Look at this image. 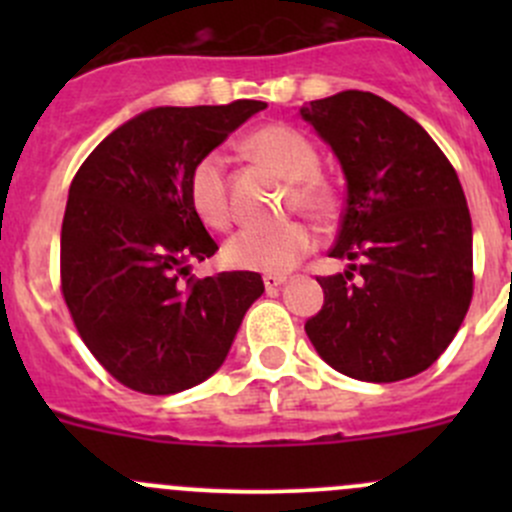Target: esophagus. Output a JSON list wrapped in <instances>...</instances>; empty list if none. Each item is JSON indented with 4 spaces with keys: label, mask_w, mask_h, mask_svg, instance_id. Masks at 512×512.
Listing matches in <instances>:
<instances>
[{
    "label": "esophagus",
    "mask_w": 512,
    "mask_h": 512,
    "mask_svg": "<svg viewBox=\"0 0 512 512\" xmlns=\"http://www.w3.org/2000/svg\"><path fill=\"white\" fill-rule=\"evenodd\" d=\"M285 280H287L285 275H265V277H262V282H265L267 292H275L277 287L285 285Z\"/></svg>",
    "instance_id": "34e87169"
}]
</instances>
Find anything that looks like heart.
I'll return each mask as SVG.
<instances>
[{
	"instance_id": "1",
	"label": "heart",
	"mask_w": 512,
	"mask_h": 512,
	"mask_svg": "<svg viewBox=\"0 0 512 512\" xmlns=\"http://www.w3.org/2000/svg\"><path fill=\"white\" fill-rule=\"evenodd\" d=\"M247 148L292 180L289 210H302L314 220H324L334 213V190L319 173L317 148L302 131L287 123H270L247 138ZM188 200L203 225L213 230H225L230 225L225 158L218 151L203 153L193 163L188 173ZM312 247L314 232L299 220L275 227L247 225L225 242L223 257L235 270L282 275L304 260Z\"/></svg>"
}]
</instances>
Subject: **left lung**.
I'll use <instances>...</instances> for the list:
<instances>
[{
	"instance_id": "obj_1",
	"label": "left lung",
	"mask_w": 512,
	"mask_h": 512,
	"mask_svg": "<svg viewBox=\"0 0 512 512\" xmlns=\"http://www.w3.org/2000/svg\"><path fill=\"white\" fill-rule=\"evenodd\" d=\"M299 113L342 163L347 205L329 255L352 262L319 277L324 304L304 332L352 379L421 374L471 307L473 227L461 180L414 118L369 91L309 101Z\"/></svg>"
}]
</instances>
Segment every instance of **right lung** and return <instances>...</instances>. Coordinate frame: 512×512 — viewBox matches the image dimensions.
<instances>
[{
    "label": "right lung",
    "instance_id": "right-lung-1",
    "mask_svg": "<svg viewBox=\"0 0 512 512\" xmlns=\"http://www.w3.org/2000/svg\"><path fill=\"white\" fill-rule=\"evenodd\" d=\"M262 108L247 98L151 108L103 138L71 180L61 294L89 352L128 389L168 396L208 379L265 292L257 272L188 277L190 262L218 252L190 208V168Z\"/></svg>",
    "mask_w": 512,
    "mask_h": 512
}]
</instances>
